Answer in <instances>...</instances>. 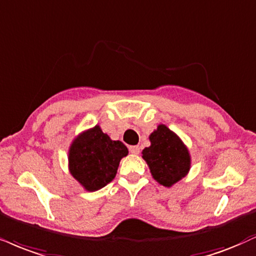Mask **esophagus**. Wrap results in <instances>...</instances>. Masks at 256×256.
Instances as JSON below:
<instances>
[{
  "instance_id": "obj_1",
  "label": "esophagus",
  "mask_w": 256,
  "mask_h": 256,
  "mask_svg": "<svg viewBox=\"0 0 256 256\" xmlns=\"http://www.w3.org/2000/svg\"><path fill=\"white\" fill-rule=\"evenodd\" d=\"M128 150H130L131 154H134V155H138L140 152V148L138 146H132L128 148Z\"/></svg>"
}]
</instances>
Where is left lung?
Here are the masks:
<instances>
[{
    "instance_id": "left-lung-1",
    "label": "left lung",
    "mask_w": 256,
    "mask_h": 256,
    "mask_svg": "<svg viewBox=\"0 0 256 256\" xmlns=\"http://www.w3.org/2000/svg\"><path fill=\"white\" fill-rule=\"evenodd\" d=\"M149 138L152 146L143 150V158L149 166L152 178L163 186L170 187L188 173V150L166 125H158Z\"/></svg>"
}]
</instances>
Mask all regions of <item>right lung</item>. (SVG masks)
I'll use <instances>...</instances> for the list:
<instances>
[{"mask_svg":"<svg viewBox=\"0 0 256 256\" xmlns=\"http://www.w3.org/2000/svg\"><path fill=\"white\" fill-rule=\"evenodd\" d=\"M128 154L120 140H112L98 126L83 132L69 150L70 173L89 192L113 180L120 160Z\"/></svg>","mask_w":256,"mask_h":256,"instance_id":"add662e5","label":"right lung"}]
</instances>
